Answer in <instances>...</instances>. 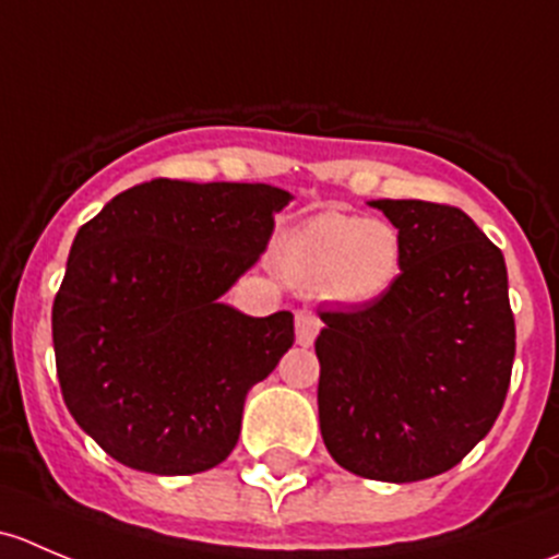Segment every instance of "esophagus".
<instances>
[{"label":"esophagus","instance_id":"1","mask_svg":"<svg viewBox=\"0 0 559 559\" xmlns=\"http://www.w3.org/2000/svg\"><path fill=\"white\" fill-rule=\"evenodd\" d=\"M295 326H297V343L306 348L313 346L316 335H319V330H321L319 316H316L313 311H308V308H302V311H297Z\"/></svg>","mask_w":559,"mask_h":559}]
</instances>
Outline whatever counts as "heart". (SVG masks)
<instances>
[{
    "mask_svg": "<svg viewBox=\"0 0 559 559\" xmlns=\"http://www.w3.org/2000/svg\"><path fill=\"white\" fill-rule=\"evenodd\" d=\"M400 233L381 218L324 211L281 238L278 267L302 286H321L341 306H368L400 275Z\"/></svg>",
    "mask_w": 559,
    "mask_h": 559,
    "instance_id": "obj_1",
    "label": "heart"
}]
</instances>
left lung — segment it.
Here are the masks:
<instances>
[{"instance_id":"8db88e82","label":"left lung","mask_w":559,"mask_h":559,"mask_svg":"<svg viewBox=\"0 0 559 559\" xmlns=\"http://www.w3.org/2000/svg\"><path fill=\"white\" fill-rule=\"evenodd\" d=\"M403 243L379 300L319 311L326 452L373 481H421L462 460L503 408L516 352L500 248L452 205L373 200Z\"/></svg>"}]
</instances>
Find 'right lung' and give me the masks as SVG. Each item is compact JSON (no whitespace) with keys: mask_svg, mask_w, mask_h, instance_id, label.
<instances>
[{"mask_svg":"<svg viewBox=\"0 0 559 559\" xmlns=\"http://www.w3.org/2000/svg\"><path fill=\"white\" fill-rule=\"evenodd\" d=\"M292 194L267 183L132 186L78 229L53 300L72 419L112 460L189 476L235 449L248 389L295 343V316L222 302Z\"/></svg>","mask_w":559,"mask_h":559,"instance_id":"add662e5","label":"right lung"}]
</instances>
